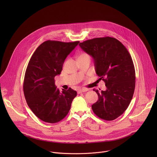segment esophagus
I'll list each match as a JSON object with an SVG mask.
<instances>
[{"label":"esophagus","instance_id":"34e87169","mask_svg":"<svg viewBox=\"0 0 157 157\" xmlns=\"http://www.w3.org/2000/svg\"><path fill=\"white\" fill-rule=\"evenodd\" d=\"M88 91V89H86V88H84V89H79V90L78 91V94H80V93H84V92H86Z\"/></svg>","mask_w":157,"mask_h":157}]
</instances>
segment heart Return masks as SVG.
Here are the masks:
<instances>
[{"instance_id":"b5f03b06","label":"heart","mask_w":157,"mask_h":157,"mask_svg":"<svg viewBox=\"0 0 157 157\" xmlns=\"http://www.w3.org/2000/svg\"><path fill=\"white\" fill-rule=\"evenodd\" d=\"M90 57L89 56V55L88 54H87L86 53H81L79 55V56H78V58H83V57Z\"/></svg>"}]
</instances>
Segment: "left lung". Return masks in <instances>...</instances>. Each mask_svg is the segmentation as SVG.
<instances>
[{
	"instance_id": "1",
	"label": "left lung",
	"mask_w": 157,
	"mask_h": 157,
	"mask_svg": "<svg viewBox=\"0 0 157 157\" xmlns=\"http://www.w3.org/2000/svg\"><path fill=\"white\" fill-rule=\"evenodd\" d=\"M79 44L94 58L96 74L107 87L105 91L93 89L98 100L92 109L98 117L113 121L127 109L135 90L136 71L132 57L124 44L113 37L95 38Z\"/></svg>"
}]
</instances>
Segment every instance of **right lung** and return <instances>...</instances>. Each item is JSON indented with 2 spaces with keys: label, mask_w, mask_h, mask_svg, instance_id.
<instances>
[{
  "label": "right lung",
  "mask_w": 157,
  "mask_h": 157,
  "mask_svg": "<svg viewBox=\"0 0 157 157\" xmlns=\"http://www.w3.org/2000/svg\"><path fill=\"white\" fill-rule=\"evenodd\" d=\"M79 43L45 41L29 62L23 84L24 96L33 114L44 122L55 124L63 120L77 95L71 87L59 91L55 77L61 73L66 58Z\"/></svg>",
  "instance_id": "obj_1"
}]
</instances>
